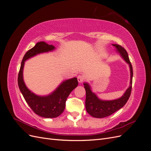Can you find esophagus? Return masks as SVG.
Wrapping results in <instances>:
<instances>
[{
	"instance_id": "obj_1",
	"label": "esophagus",
	"mask_w": 151,
	"mask_h": 151,
	"mask_svg": "<svg viewBox=\"0 0 151 151\" xmlns=\"http://www.w3.org/2000/svg\"><path fill=\"white\" fill-rule=\"evenodd\" d=\"M77 80H78V82L79 83H81L84 81V77L83 75H79L78 76H77Z\"/></svg>"
}]
</instances>
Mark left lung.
Listing matches in <instances>:
<instances>
[{"mask_svg": "<svg viewBox=\"0 0 151 151\" xmlns=\"http://www.w3.org/2000/svg\"><path fill=\"white\" fill-rule=\"evenodd\" d=\"M116 51L119 52L121 57L123 58L128 64L129 65L130 70V82L129 87L125 93L120 98L110 100V101H104L98 98L95 93H94L88 83H84V88L86 89V111L91 116L94 118H104L112 115L113 113L122 108L126 104L131 94L132 77H133V68L130 62L129 55L125 49L122 46L117 44H113Z\"/></svg>", "mask_w": 151, "mask_h": 151, "instance_id": "obj_1", "label": "left lung"}]
</instances>
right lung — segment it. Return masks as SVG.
I'll return each mask as SVG.
<instances>
[{
  "instance_id": "right-lung-1",
  "label": "right lung",
  "mask_w": 151,
  "mask_h": 151,
  "mask_svg": "<svg viewBox=\"0 0 151 151\" xmlns=\"http://www.w3.org/2000/svg\"><path fill=\"white\" fill-rule=\"evenodd\" d=\"M55 48V47L53 45L44 42L36 43L33 48L26 53L22 58L17 79L21 92L32 110L36 115L47 118H56L64 111L67 98L78 85L77 77L62 82L52 93L41 96L31 92L25 85L23 80V68L26 60L38 54L53 51Z\"/></svg>"
}]
</instances>
